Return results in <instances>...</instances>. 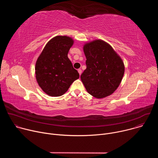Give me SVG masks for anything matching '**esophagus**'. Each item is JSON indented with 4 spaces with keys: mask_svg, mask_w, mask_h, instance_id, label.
Wrapping results in <instances>:
<instances>
[{
    "mask_svg": "<svg viewBox=\"0 0 158 158\" xmlns=\"http://www.w3.org/2000/svg\"><path fill=\"white\" fill-rule=\"evenodd\" d=\"M78 73H79V75L81 76V73H82V70L81 69H78Z\"/></svg>",
    "mask_w": 158,
    "mask_h": 158,
    "instance_id": "1",
    "label": "esophagus"
}]
</instances>
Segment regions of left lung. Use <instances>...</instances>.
Returning a JSON list of instances; mask_svg holds the SVG:
<instances>
[{
    "instance_id": "8db88e82",
    "label": "left lung",
    "mask_w": 158,
    "mask_h": 158,
    "mask_svg": "<svg viewBox=\"0 0 158 158\" xmlns=\"http://www.w3.org/2000/svg\"><path fill=\"white\" fill-rule=\"evenodd\" d=\"M83 51L87 68L81 79L87 93L97 99L113 94L124 74L121 57L109 44L101 39L85 42Z\"/></svg>"
}]
</instances>
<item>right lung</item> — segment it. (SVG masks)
I'll return each mask as SVG.
<instances>
[{
	"mask_svg": "<svg viewBox=\"0 0 158 158\" xmlns=\"http://www.w3.org/2000/svg\"><path fill=\"white\" fill-rule=\"evenodd\" d=\"M74 39L67 35L52 38L44 48L35 62L37 82L42 91L52 97L65 93L72 83L79 78L67 56Z\"/></svg>",
	"mask_w": 158,
	"mask_h": 158,
	"instance_id": "add662e5",
	"label": "right lung"
}]
</instances>
